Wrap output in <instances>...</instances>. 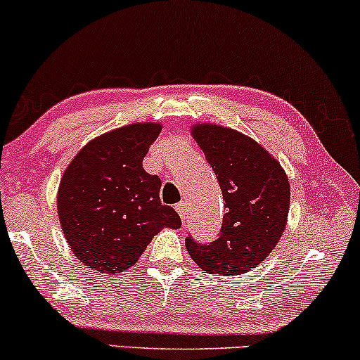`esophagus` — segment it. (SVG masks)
<instances>
[{"mask_svg":"<svg viewBox=\"0 0 360 360\" xmlns=\"http://www.w3.org/2000/svg\"><path fill=\"white\" fill-rule=\"evenodd\" d=\"M188 207H186V203H179V205H175V210H176V213L180 214V218L181 220L185 221V218H186V213H188V210H186Z\"/></svg>","mask_w":360,"mask_h":360,"instance_id":"esophagus-1","label":"esophagus"}]
</instances>
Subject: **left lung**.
<instances>
[{
  "instance_id": "1",
  "label": "left lung",
  "mask_w": 360,
  "mask_h": 360,
  "mask_svg": "<svg viewBox=\"0 0 360 360\" xmlns=\"http://www.w3.org/2000/svg\"><path fill=\"white\" fill-rule=\"evenodd\" d=\"M191 134L217 175L226 213L213 241L198 243L188 235L186 250L208 273H248L271 253L286 226L288 176L259 143L236 130L202 124Z\"/></svg>"
}]
</instances>
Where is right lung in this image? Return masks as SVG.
Segmentation results:
<instances>
[{"label": "right lung", "mask_w": 360, "mask_h": 360, "mask_svg": "<svg viewBox=\"0 0 360 360\" xmlns=\"http://www.w3.org/2000/svg\"><path fill=\"white\" fill-rule=\"evenodd\" d=\"M160 124H132L87 143L64 172L58 213L72 253L101 273L127 271L179 213L160 202L162 181L142 160Z\"/></svg>", "instance_id": "obj_1"}]
</instances>
